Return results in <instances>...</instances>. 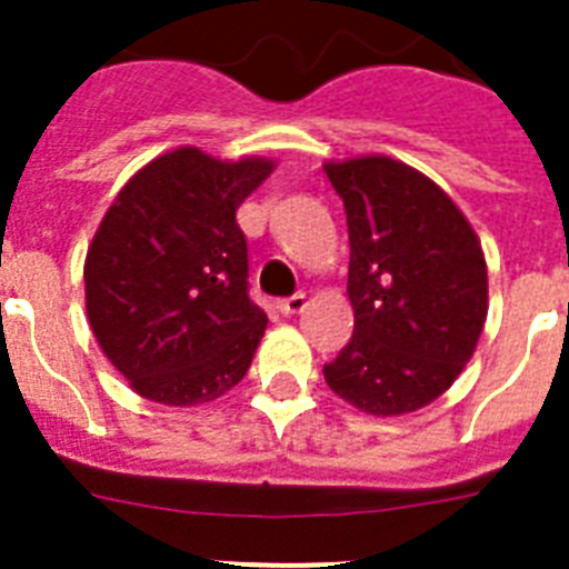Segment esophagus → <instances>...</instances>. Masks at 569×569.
I'll use <instances>...</instances> for the list:
<instances>
[{
	"instance_id": "1",
	"label": "esophagus",
	"mask_w": 569,
	"mask_h": 569,
	"mask_svg": "<svg viewBox=\"0 0 569 569\" xmlns=\"http://www.w3.org/2000/svg\"><path fill=\"white\" fill-rule=\"evenodd\" d=\"M305 305H308V296L305 293H293V296H284V299H279L276 302V308H279L284 317H290V313H299L305 311Z\"/></svg>"
}]
</instances>
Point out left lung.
I'll return each mask as SVG.
<instances>
[{"label":"left lung","instance_id":"1","mask_svg":"<svg viewBox=\"0 0 569 569\" xmlns=\"http://www.w3.org/2000/svg\"><path fill=\"white\" fill-rule=\"evenodd\" d=\"M349 223L355 335L322 375L369 416H407L462 375L488 313L480 238L457 203L389 157L326 162Z\"/></svg>","mask_w":569,"mask_h":569}]
</instances>
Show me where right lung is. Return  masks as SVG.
<instances>
[{
	"mask_svg": "<svg viewBox=\"0 0 569 569\" xmlns=\"http://www.w3.org/2000/svg\"><path fill=\"white\" fill-rule=\"evenodd\" d=\"M276 162L177 148L136 171L89 243L83 284L98 346L133 392L194 407L241 383L264 337L234 211Z\"/></svg>",
	"mask_w": 569,
	"mask_h": 569,
	"instance_id": "add662e5",
	"label": "right lung"
}]
</instances>
